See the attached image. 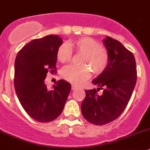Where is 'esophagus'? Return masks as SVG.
I'll use <instances>...</instances> for the list:
<instances>
[{"instance_id":"1","label":"esophagus","mask_w":150,"mask_h":150,"mask_svg":"<svg viewBox=\"0 0 150 150\" xmlns=\"http://www.w3.org/2000/svg\"><path fill=\"white\" fill-rule=\"evenodd\" d=\"M77 88H78V87H77L76 85H75V84H71V90H72V91L75 90Z\"/></svg>"}]
</instances>
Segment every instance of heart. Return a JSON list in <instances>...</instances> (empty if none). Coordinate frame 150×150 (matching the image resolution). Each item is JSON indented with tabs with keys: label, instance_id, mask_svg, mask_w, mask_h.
Here are the masks:
<instances>
[{
	"label": "heart",
	"instance_id": "heart-1",
	"mask_svg": "<svg viewBox=\"0 0 150 150\" xmlns=\"http://www.w3.org/2000/svg\"><path fill=\"white\" fill-rule=\"evenodd\" d=\"M81 53V66L69 65L62 69L61 75L66 81L79 84L88 79L91 75V67L93 72L100 74L106 69L109 63V54L105 48L95 39L82 37L69 44H62L58 47L57 57L61 62H69L72 57V50Z\"/></svg>",
	"mask_w": 150,
	"mask_h": 150
}]
</instances>
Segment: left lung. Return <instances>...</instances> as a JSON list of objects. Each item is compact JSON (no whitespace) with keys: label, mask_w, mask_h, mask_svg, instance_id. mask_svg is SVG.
Masks as SVG:
<instances>
[{"label":"left lung","mask_w":150,"mask_h":150,"mask_svg":"<svg viewBox=\"0 0 150 150\" xmlns=\"http://www.w3.org/2000/svg\"><path fill=\"white\" fill-rule=\"evenodd\" d=\"M109 54L106 69L92 81L98 90L104 88L102 95L96 89L86 90L81 109L88 122L103 125L115 120L129 102L137 82L134 56L121 42L110 37L103 40Z\"/></svg>","instance_id":"obj_1"}]
</instances>
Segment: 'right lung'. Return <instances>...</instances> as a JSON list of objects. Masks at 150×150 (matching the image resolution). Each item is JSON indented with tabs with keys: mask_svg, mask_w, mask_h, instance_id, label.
I'll return each instance as SVG.
<instances>
[{
	"mask_svg": "<svg viewBox=\"0 0 150 150\" xmlns=\"http://www.w3.org/2000/svg\"><path fill=\"white\" fill-rule=\"evenodd\" d=\"M62 44L55 35L35 39L16 57V93L25 111L37 122H50L60 115L71 91V84L62 79L51 91L44 83L48 71H57V51Z\"/></svg>",
	"mask_w": 150,
	"mask_h": 150,
	"instance_id": "obj_1",
	"label": "right lung"
}]
</instances>
